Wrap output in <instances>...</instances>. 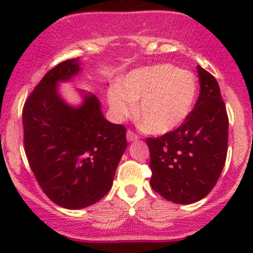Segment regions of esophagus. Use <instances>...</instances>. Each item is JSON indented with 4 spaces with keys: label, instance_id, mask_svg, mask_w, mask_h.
I'll use <instances>...</instances> for the list:
<instances>
[{
    "label": "esophagus",
    "instance_id": "obj_1",
    "mask_svg": "<svg viewBox=\"0 0 253 253\" xmlns=\"http://www.w3.org/2000/svg\"><path fill=\"white\" fill-rule=\"evenodd\" d=\"M138 138H139V137L137 136V134L134 133L133 131H131V129H128V131H127V141H128V142L137 141Z\"/></svg>",
    "mask_w": 253,
    "mask_h": 253
}]
</instances>
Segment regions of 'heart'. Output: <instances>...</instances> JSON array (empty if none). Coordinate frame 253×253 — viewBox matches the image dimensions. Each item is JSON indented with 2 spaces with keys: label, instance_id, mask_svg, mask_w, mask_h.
Instances as JSON below:
<instances>
[{
  "label": "heart",
  "instance_id": "obj_1",
  "mask_svg": "<svg viewBox=\"0 0 253 253\" xmlns=\"http://www.w3.org/2000/svg\"><path fill=\"white\" fill-rule=\"evenodd\" d=\"M198 94V81L191 71L174 65L137 68L120 78L108 94L115 119L136 114L142 128L152 134H165L183 124L193 110Z\"/></svg>",
  "mask_w": 253,
  "mask_h": 253
}]
</instances>
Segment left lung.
I'll list each match as a JSON object with an SVG mask.
<instances>
[{
    "instance_id": "8db88e82",
    "label": "left lung",
    "mask_w": 253,
    "mask_h": 253,
    "mask_svg": "<svg viewBox=\"0 0 253 253\" xmlns=\"http://www.w3.org/2000/svg\"><path fill=\"white\" fill-rule=\"evenodd\" d=\"M201 91L195 108L180 127L147 138L152 170L150 186L165 200L190 205L215 186L228 153L229 119L220 88L197 66Z\"/></svg>"
}]
</instances>
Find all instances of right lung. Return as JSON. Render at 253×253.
I'll use <instances>...</instances> for the list:
<instances>
[{
	"instance_id": "add662e5",
	"label": "right lung",
	"mask_w": 253,
	"mask_h": 253,
	"mask_svg": "<svg viewBox=\"0 0 253 253\" xmlns=\"http://www.w3.org/2000/svg\"><path fill=\"white\" fill-rule=\"evenodd\" d=\"M81 71L78 58L51 68L23 108L24 150L45 195L57 206L81 209L110 191L115 171L127 148L126 127L104 117L100 101L84 94L75 108L63 101L58 82Z\"/></svg>"
}]
</instances>
